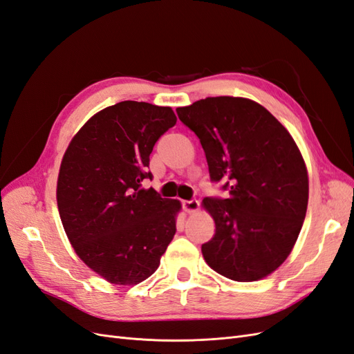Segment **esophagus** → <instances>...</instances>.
Instances as JSON below:
<instances>
[{
    "label": "esophagus",
    "instance_id": "esophagus-1",
    "mask_svg": "<svg viewBox=\"0 0 354 354\" xmlns=\"http://www.w3.org/2000/svg\"><path fill=\"white\" fill-rule=\"evenodd\" d=\"M181 205H183V209L186 212H195L199 209V202L196 199H192V201H181Z\"/></svg>",
    "mask_w": 354,
    "mask_h": 354
}]
</instances>
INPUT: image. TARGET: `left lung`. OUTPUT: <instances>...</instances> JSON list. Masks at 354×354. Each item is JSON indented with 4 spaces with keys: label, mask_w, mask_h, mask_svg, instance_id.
I'll list each match as a JSON object with an SVG mask.
<instances>
[{
    "label": "left lung",
    "mask_w": 354,
    "mask_h": 354,
    "mask_svg": "<svg viewBox=\"0 0 354 354\" xmlns=\"http://www.w3.org/2000/svg\"><path fill=\"white\" fill-rule=\"evenodd\" d=\"M207 156L212 181H226L227 199L203 198L216 233L203 260L221 276L254 282L291 254L303 227L308 176L292 136L260 103L207 97L177 108Z\"/></svg>",
    "instance_id": "left-lung-1"
}]
</instances>
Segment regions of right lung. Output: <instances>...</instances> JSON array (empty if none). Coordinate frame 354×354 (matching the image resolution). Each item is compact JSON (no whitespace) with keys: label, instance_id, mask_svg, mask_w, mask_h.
I'll return each instance as SVG.
<instances>
[{"label":"right lung","instance_id":"add662e5","mask_svg":"<svg viewBox=\"0 0 354 354\" xmlns=\"http://www.w3.org/2000/svg\"><path fill=\"white\" fill-rule=\"evenodd\" d=\"M177 122L168 106L125 100L85 122L63 155L57 208L80 259L113 285L153 274L176 234L181 203L142 187L158 138Z\"/></svg>","mask_w":354,"mask_h":354}]
</instances>
